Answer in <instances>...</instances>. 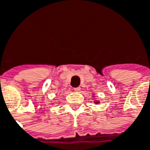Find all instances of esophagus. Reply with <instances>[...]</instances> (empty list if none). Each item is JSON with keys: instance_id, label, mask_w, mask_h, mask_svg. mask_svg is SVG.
Wrapping results in <instances>:
<instances>
[{"instance_id": "1", "label": "esophagus", "mask_w": 150, "mask_h": 150, "mask_svg": "<svg viewBox=\"0 0 150 150\" xmlns=\"http://www.w3.org/2000/svg\"><path fill=\"white\" fill-rule=\"evenodd\" d=\"M74 90H75V91H80V88H79V87H78V88H74Z\"/></svg>"}]
</instances>
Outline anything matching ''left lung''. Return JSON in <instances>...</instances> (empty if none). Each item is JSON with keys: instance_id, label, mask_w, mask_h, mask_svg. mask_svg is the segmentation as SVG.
<instances>
[{"instance_id": "1", "label": "left lung", "mask_w": 150, "mask_h": 150, "mask_svg": "<svg viewBox=\"0 0 150 150\" xmlns=\"http://www.w3.org/2000/svg\"><path fill=\"white\" fill-rule=\"evenodd\" d=\"M93 96H94V95H93ZM94 103H95V104H99V103H100V101H99V100H95Z\"/></svg>"}]
</instances>
